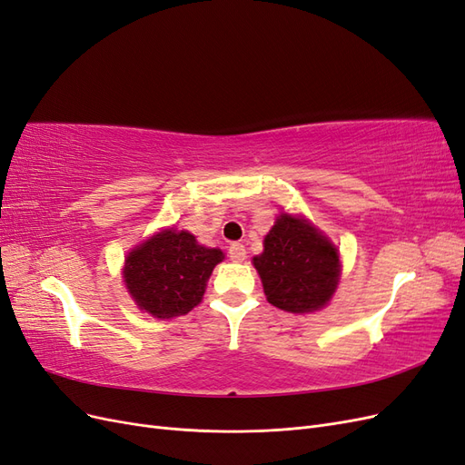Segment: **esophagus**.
Returning <instances> with one entry per match:
<instances>
[{"label": "esophagus", "instance_id": "esophagus-1", "mask_svg": "<svg viewBox=\"0 0 465 465\" xmlns=\"http://www.w3.org/2000/svg\"><path fill=\"white\" fill-rule=\"evenodd\" d=\"M229 258L232 262H244L246 260V248L241 242H232L229 246Z\"/></svg>", "mask_w": 465, "mask_h": 465}]
</instances>
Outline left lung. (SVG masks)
<instances>
[{"label":"left lung","mask_w":465,"mask_h":465,"mask_svg":"<svg viewBox=\"0 0 465 465\" xmlns=\"http://www.w3.org/2000/svg\"><path fill=\"white\" fill-rule=\"evenodd\" d=\"M263 292L287 312H312L326 304L340 277V254L311 223L279 215L254 258Z\"/></svg>","instance_id":"8db88e82"}]
</instances>
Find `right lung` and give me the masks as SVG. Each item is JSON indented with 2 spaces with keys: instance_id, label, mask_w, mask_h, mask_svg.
Returning a JSON list of instances; mask_svg holds the SVG:
<instances>
[{
  "instance_id": "1",
  "label": "right lung",
  "mask_w": 465,
  "mask_h": 465,
  "mask_svg": "<svg viewBox=\"0 0 465 465\" xmlns=\"http://www.w3.org/2000/svg\"><path fill=\"white\" fill-rule=\"evenodd\" d=\"M223 252L195 242L188 231H163L125 260L124 281L142 311L154 318L188 314L198 306Z\"/></svg>"
}]
</instances>
